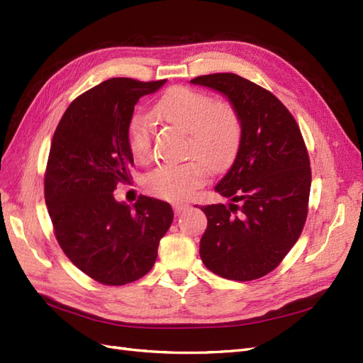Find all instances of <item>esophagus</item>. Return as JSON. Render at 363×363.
I'll return each instance as SVG.
<instances>
[{
	"label": "esophagus",
	"instance_id": "34e87169",
	"mask_svg": "<svg viewBox=\"0 0 363 363\" xmlns=\"http://www.w3.org/2000/svg\"><path fill=\"white\" fill-rule=\"evenodd\" d=\"M187 208H189V206H187V204H174V213L179 216V215L184 213Z\"/></svg>",
	"mask_w": 363,
	"mask_h": 363
}]
</instances>
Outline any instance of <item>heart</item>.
Segmentation results:
<instances>
[{
	"label": "heart",
	"mask_w": 363,
	"mask_h": 363,
	"mask_svg": "<svg viewBox=\"0 0 363 363\" xmlns=\"http://www.w3.org/2000/svg\"><path fill=\"white\" fill-rule=\"evenodd\" d=\"M155 114L189 133L187 153L196 157L182 165H164L145 179L147 189L168 201H183L203 184L210 169H220L235 155L242 138L239 112L225 101L213 102L208 94L176 86L155 105ZM153 123L144 114H135L128 126L129 148L136 160L152 156Z\"/></svg>",
	"instance_id": "obj_1"
}]
</instances>
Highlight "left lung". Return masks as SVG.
<instances>
[{"instance_id":"obj_1","label":"left lung","mask_w":363,"mask_h":363,"mask_svg":"<svg viewBox=\"0 0 363 363\" xmlns=\"http://www.w3.org/2000/svg\"><path fill=\"white\" fill-rule=\"evenodd\" d=\"M191 84L223 94L242 121L233 165L215 186L230 203L201 207L207 230L199 257L225 279H258L290 252L306 220L311 168L301 129L270 91L239 74H204Z\"/></svg>"}]
</instances>
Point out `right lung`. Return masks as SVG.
<instances>
[{"label": "right lung", "mask_w": 363, "mask_h": 363, "mask_svg": "<svg viewBox=\"0 0 363 363\" xmlns=\"http://www.w3.org/2000/svg\"><path fill=\"white\" fill-rule=\"evenodd\" d=\"M167 79L112 78L74 99L54 133L45 174V201L69 259L94 281L124 285L152 270L174 219L168 203L140 196L118 203L133 155L128 126L135 105Z\"/></svg>", "instance_id": "1"}]
</instances>
